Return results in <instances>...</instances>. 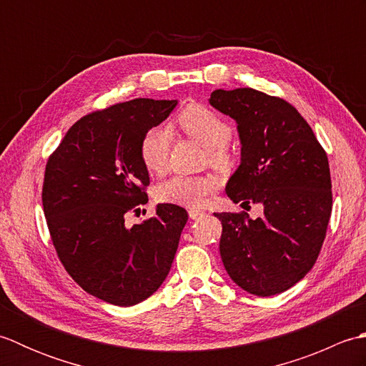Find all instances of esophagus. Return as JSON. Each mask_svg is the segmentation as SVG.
Here are the masks:
<instances>
[{
  "mask_svg": "<svg viewBox=\"0 0 366 366\" xmlns=\"http://www.w3.org/2000/svg\"><path fill=\"white\" fill-rule=\"evenodd\" d=\"M189 215H190V219H193V220H199V219H203V217L206 215V212L204 211H199V209H190Z\"/></svg>",
  "mask_w": 366,
  "mask_h": 366,
  "instance_id": "obj_1",
  "label": "esophagus"
}]
</instances>
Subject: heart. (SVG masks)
I'll return each mask as SVG.
<instances>
[{"label":"heart","mask_w":366,"mask_h":366,"mask_svg":"<svg viewBox=\"0 0 366 366\" xmlns=\"http://www.w3.org/2000/svg\"><path fill=\"white\" fill-rule=\"evenodd\" d=\"M176 126L197 143L207 149L209 162L215 167H227L229 152L227 144L231 139L229 124L203 105H190L176 118ZM171 147V134L165 127H152L144 134L139 144V157L144 168L152 174L165 173ZM217 189L212 176H174L155 189L160 203L179 206H198Z\"/></svg>","instance_id":"b5f03b06"}]
</instances>
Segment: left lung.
Masks as SVG:
<instances>
[{"label": "left lung", "mask_w": 366, "mask_h": 366, "mask_svg": "<svg viewBox=\"0 0 366 366\" xmlns=\"http://www.w3.org/2000/svg\"><path fill=\"white\" fill-rule=\"evenodd\" d=\"M215 110L237 124L240 165L227 184L234 203L262 204L264 215L215 214L220 256L244 291L269 297L290 290L320 256L332 214L327 154L286 100L252 88L215 89Z\"/></svg>", "instance_id": "left-lung-1"}]
</instances>
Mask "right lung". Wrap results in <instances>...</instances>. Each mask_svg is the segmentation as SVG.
<instances>
[{"label":"right lung","instance_id":"right-lung-1","mask_svg":"<svg viewBox=\"0 0 366 366\" xmlns=\"http://www.w3.org/2000/svg\"><path fill=\"white\" fill-rule=\"evenodd\" d=\"M176 105L134 99L83 116L46 162L42 204L58 258L84 291L113 305H137L159 290L189 220L176 204H159L132 228L124 220L147 203L142 139Z\"/></svg>","mask_w":366,"mask_h":366}]
</instances>
